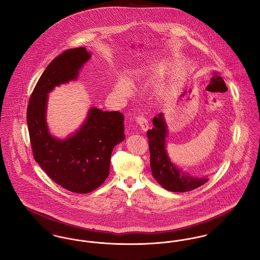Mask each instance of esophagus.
I'll return each mask as SVG.
<instances>
[{
    "mask_svg": "<svg viewBox=\"0 0 260 260\" xmlns=\"http://www.w3.org/2000/svg\"><path fill=\"white\" fill-rule=\"evenodd\" d=\"M137 122H138V124L140 125V127H141V129L143 131V132H146L147 131V128H148V120L143 116V115H139L137 117Z\"/></svg>",
    "mask_w": 260,
    "mask_h": 260,
    "instance_id": "1",
    "label": "esophagus"
}]
</instances>
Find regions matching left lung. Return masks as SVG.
Instances as JSON below:
<instances>
[{
  "label": "left lung",
  "instance_id": "1",
  "mask_svg": "<svg viewBox=\"0 0 260 260\" xmlns=\"http://www.w3.org/2000/svg\"><path fill=\"white\" fill-rule=\"evenodd\" d=\"M153 125L151 129L147 131V138L150 168L156 182L165 189L174 192L190 191L207 183V178L189 176L171 162L166 150L167 124L162 113L153 118Z\"/></svg>",
  "mask_w": 260,
  "mask_h": 260
}]
</instances>
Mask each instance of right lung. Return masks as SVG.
I'll list each match as a JSON object with an SVG mask.
<instances>
[{"mask_svg":"<svg viewBox=\"0 0 260 260\" xmlns=\"http://www.w3.org/2000/svg\"><path fill=\"white\" fill-rule=\"evenodd\" d=\"M90 54L79 47L62 52L49 63L27 106V126L35 161L51 180L77 193H88L109 176L111 154L124 139L123 115L90 108L81 127L66 139L51 136L46 122L48 93L74 80Z\"/></svg>","mask_w":260,"mask_h":260,"instance_id":"right-lung-1","label":"right lung"}]
</instances>
